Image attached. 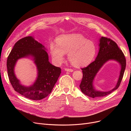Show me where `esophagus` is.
<instances>
[{
	"instance_id": "obj_1",
	"label": "esophagus",
	"mask_w": 131,
	"mask_h": 131,
	"mask_svg": "<svg viewBox=\"0 0 131 131\" xmlns=\"http://www.w3.org/2000/svg\"><path fill=\"white\" fill-rule=\"evenodd\" d=\"M65 70L67 72H72L73 71V70L72 69H71V68H65Z\"/></svg>"
}]
</instances>
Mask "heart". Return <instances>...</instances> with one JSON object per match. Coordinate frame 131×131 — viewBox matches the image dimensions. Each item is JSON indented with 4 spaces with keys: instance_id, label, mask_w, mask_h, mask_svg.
I'll use <instances>...</instances> for the list:
<instances>
[{
    "instance_id": "1",
    "label": "heart",
    "mask_w": 131,
    "mask_h": 131,
    "mask_svg": "<svg viewBox=\"0 0 131 131\" xmlns=\"http://www.w3.org/2000/svg\"><path fill=\"white\" fill-rule=\"evenodd\" d=\"M50 51L55 63L59 64L68 53V58L75 67L85 66L95 57L97 47L94 43L78 33L65 34L57 39V44L50 45Z\"/></svg>"
}]
</instances>
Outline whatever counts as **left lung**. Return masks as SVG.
I'll list each match as a JSON object with an SVG mask.
<instances>
[{"instance_id": "obj_1", "label": "left lung", "mask_w": 131, "mask_h": 131, "mask_svg": "<svg viewBox=\"0 0 131 131\" xmlns=\"http://www.w3.org/2000/svg\"><path fill=\"white\" fill-rule=\"evenodd\" d=\"M100 49L98 56L94 61L87 67L82 68L83 78L80 85L81 91L91 98L103 97L117 89L122 80L126 67V59L122 50L113 40L106 37H101L100 40ZM109 59H114L121 65V70L118 83L113 90L102 92L95 91L93 86V81L100 68Z\"/></svg>"}]
</instances>
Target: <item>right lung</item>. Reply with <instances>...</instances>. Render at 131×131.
I'll return each mask as SVG.
<instances>
[{
    "instance_id": "1",
    "label": "right lung",
    "mask_w": 131,
    "mask_h": 131,
    "mask_svg": "<svg viewBox=\"0 0 131 131\" xmlns=\"http://www.w3.org/2000/svg\"><path fill=\"white\" fill-rule=\"evenodd\" d=\"M44 46L32 37H26L15 43L7 60L8 76L14 90L25 97L40 100L49 95L61 73V68L50 63ZM31 55L34 57L38 71V78L34 84L26 87L19 83L13 72L17 59Z\"/></svg>"
}]
</instances>
